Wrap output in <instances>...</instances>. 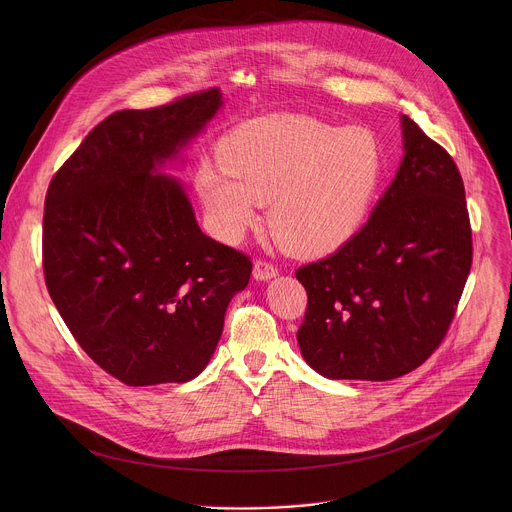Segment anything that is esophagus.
<instances>
[{
	"label": "esophagus",
	"mask_w": 512,
	"mask_h": 512,
	"mask_svg": "<svg viewBox=\"0 0 512 512\" xmlns=\"http://www.w3.org/2000/svg\"><path fill=\"white\" fill-rule=\"evenodd\" d=\"M252 274L256 280H272L278 276V266L270 260H256Z\"/></svg>",
	"instance_id": "34e87169"
}]
</instances>
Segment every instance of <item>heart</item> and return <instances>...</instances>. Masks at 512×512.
<instances>
[{
    "label": "heart",
    "instance_id": "obj_1",
    "mask_svg": "<svg viewBox=\"0 0 512 512\" xmlns=\"http://www.w3.org/2000/svg\"><path fill=\"white\" fill-rule=\"evenodd\" d=\"M220 165L201 163L195 185L220 234L240 238L270 201L272 232L299 254L343 246L361 228L384 175L374 132L276 114L236 126Z\"/></svg>",
    "mask_w": 512,
    "mask_h": 512
}]
</instances>
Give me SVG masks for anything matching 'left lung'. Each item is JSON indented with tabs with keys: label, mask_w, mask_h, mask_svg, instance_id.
<instances>
[{
	"label": "left lung",
	"mask_w": 512,
	"mask_h": 512,
	"mask_svg": "<svg viewBox=\"0 0 512 512\" xmlns=\"http://www.w3.org/2000/svg\"><path fill=\"white\" fill-rule=\"evenodd\" d=\"M404 159L365 226L301 266L297 329L305 363L327 378L392 380L426 363L453 321L473 240L451 155L402 116Z\"/></svg>",
	"instance_id": "8db88e82"
}]
</instances>
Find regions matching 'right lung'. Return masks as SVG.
<instances>
[{"label": "right lung", "instance_id": "obj_1", "mask_svg": "<svg viewBox=\"0 0 512 512\" xmlns=\"http://www.w3.org/2000/svg\"><path fill=\"white\" fill-rule=\"evenodd\" d=\"M222 106L219 88L102 120L51 179L49 295L82 351L128 386L187 382L211 361L246 254L203 234L183 185L155 167Z\"/></svg>", "mask_w": 512, "mask_h": 512}]
</instances>
